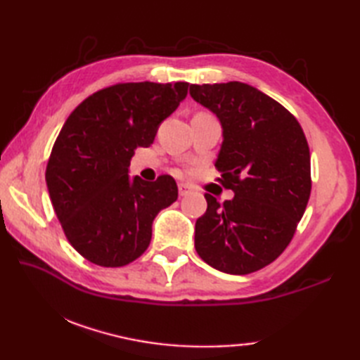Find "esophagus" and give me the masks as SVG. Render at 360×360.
I'll return each mask as SVG.
<instances>
[{
    "instance_id": "34e87169",
    "label": "esophagus",
    "mask_w": 360,
    "mask_h": 360,
    "mask_svg": "<svg viewBox=\"0 0 360 360\" xmlns=\"http://www.w3.org/2000/svg\"><path fill=\"white\" fill-rule=\"evenodd\" d=\"M178 190H179V196H187L190 192H192V186L181 182V184L178 186Z\"/></svg>"
}]
</instances>
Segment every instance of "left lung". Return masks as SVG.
<instances>
[{
  "mask_svg": "<svg viewBox=\"0 0 360 360\" xmlns=\"http://www.w3.org/2000/svg\"><path fill=\"white\" fill-rule=\"evenodd\" d=\"M190 96L223 127L215 162L235 193L195 224V249L215 269L246 275L271 264L292 240L311 195L308 141L285 106L241 82L190 85Z\"/></svg>",
  "mask_w": 360,
  "mask_h": 360,
  "instance_id": "8db88e82",
  "label": "left lung"
}]
</instances>
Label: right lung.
<instances>
[{"label":"right lung","instance_id":"obj_1","mask_svg":"<svg viewBox=\"0 0 360 360\" xmlns=\"http://www.w3.org/2000/svg\"><path fill=\"white\" fill-rule=\"evenodd\" d=\"M187 82L117 83L85 98L57 136L46 167L51 202L68 241L88 262L120 267L151 241L158 213L178 200L170 174L155 182L128 167L187 96Z\"/></svg>","mask_w":360,"mask_h":360}]
</instances>
